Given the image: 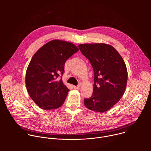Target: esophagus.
Listing matches in <instances>:
<instances>
[{
    "instance_id": "esophagus-1",
    "label": "esophagus",
    "mask_w": 151,
    "mask_h": 151,
    "mask_svg": "<svg viewBox=\"0 0 151 151\" xmlns=\"http://www.w3.org/2000/svg\"><path fill=\"white\" fill-rule=\"evenodd\" d=\"M74 88L75 89H76V90H79L80 89V87H81V86H74Z\"/></svg>"
}]
</instances>
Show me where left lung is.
<instances>
[{"label":"left lung","mask_w":151,"mask_h":151,"mask_svg":"<svg viewBox=\"0 0 151 151\" xmlns=\"http://www.w3.org/2000/svg\"><path fill=\"white\" fill-rule=\"evenodd\" d=\"M78 47L90 61L94 73L93 95L84 99V105L97 112L109 111L125 91L128 79L125 63L118 52L109 44H84Z\"/></svg>","instance_id":"left-lung-1"}]
</instances>
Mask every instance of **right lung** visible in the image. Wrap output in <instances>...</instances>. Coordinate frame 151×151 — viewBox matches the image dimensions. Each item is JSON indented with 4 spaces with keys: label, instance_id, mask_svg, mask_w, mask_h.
I'll use <instances>...</instances> for the list:
<instances>
[{
    "label": "right lung",
    "instance_id": "add662e5",
    "mask_svg": "<svg viewBox=\"0 0 151 151\" xmlns=\"http://www.w3.org/2000/svg\"><path fill=\"white\" fill-rule=\"evenodd\" d=\"M73 43L61 40H51L33 56L26 74L27 92L41 109L49 111L61 107L69 90L62 81L66 60L78 51Z\"/></svg>",
    "mask_w": 151,
    "mask_h": 151
}]
</instances>
